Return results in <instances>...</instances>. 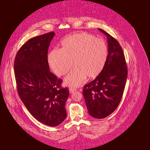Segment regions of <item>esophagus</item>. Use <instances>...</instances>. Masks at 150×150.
Masks as SVG:
<instances>
[{"label":"esophagus","instance_id":"esophagus-1","mask_svg":"<svg viewBox=\"0 0 150 150\" xmlns=\"http://www.w3.org/2000/svg\"><path fill=\"white\" fill-rule=\"evenodd\" d=\"M75 91H76V89H75V88H69V92H70V93H74Z\"/></svg>","mask_w":150,"mask_h":150}]
</instances>
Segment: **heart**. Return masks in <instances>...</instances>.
Returning a JSON list of instances; mask_svg holds the SVG:
<instances>
[{"mask_svg": "<svg viewBox=\"0 0 150 150\" xmlns=\"http://www.w3.org/2000/svg\"><path fill=\"white\" fill-rule=\"evenodd\" d=\"M108 56L104 40L88 33H75L66 38L61 49H54L49 55V62L58 76L66 75L73 65L75 68L65 79L71 86H80L86 78L92 80L103 70Z\"/></svg>", "mask_w": 150, "mask_h": 150, "instance_id": "b5f03b06", "label": "heart"}]
</instances>
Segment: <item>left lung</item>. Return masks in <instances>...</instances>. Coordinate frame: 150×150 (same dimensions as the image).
Instances as JSON below:
<instances>
[{"label": "left lung", "mask_w": 150, "mask_h": 150, "mask_svg": "<svg viewBox=\"0 0 150 150\" xmlns=\"http://www.w3.org/2000/svg\"><path fill=\"white\" fill-rule=\"evenodd\" d=\"M107 36L108 56L100 74L84 86L83 96L89 114L103 119L119 106L125 89L128 70L122 47L115 38L98 28Z\"/></svg>", "instance_id": "1"}]
</instances>
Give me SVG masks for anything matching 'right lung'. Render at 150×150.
Segmentation results:
<instances>
[{"label": "right lung", "mask_w": 150, "mask_h": 150, "mask_svg": "<svg viewBox=\"0 0 150 150\" xmlns=\"http://www.w3.org/2000/svg\"><path fill=\"white\" fill-rule=\"evenodd\" d=\"M54 32L30 39L18 50L14 63L19 96L28 111L39 122L56 127L67 117L69 96L62 80L50 72L47 59Z\"/></svg>", "instance_id": "obj_1"}]
</instances>
